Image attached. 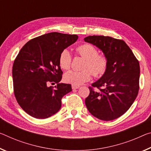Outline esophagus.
<instances>
[{"instance_id":"esophagus-1","label":"esophagus","mask_w":151,"mask_h":151,"mask_svg":"<svg viewBox=\"0 0 151 151\" xmlns=\"http://www.w3.org/2000/svg\"><path fill=\"white\" fill-rule=\"evenodd\" d=\"M79 87H80L79 85H72V88H73V89H76V88H78Z\"/></svg>"}]
</instances>
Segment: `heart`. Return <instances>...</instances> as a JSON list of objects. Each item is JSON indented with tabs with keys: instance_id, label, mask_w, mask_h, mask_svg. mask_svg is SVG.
I'll list each match as a JSON object with an SVG mask.
<instances>
[{
	"instance_id": "b5f03b06",
	"label": "heart",
	"mask_w": 151,
	"mask_h": 151,
	"mask_svg": "<svg viewBox=\"0 0 151 151\" xmlns=\"http://www.w3.org/2000/svg\"><path fill=\"white\" fill-rule=\"evenodd\" d=\"M76 51L86 60L83 71L69 70L64 74V80L67 83L80 85L91 79L92 75L95 77H101L106 73L108 66V61L106 56H99L98 50L93 45L88 44L81 45ZM71 54L67 49L63 50L59 56V64L64 70L70 68ZM92 72L91 73L90 71Z\"/></svg>"
}]
</instances>
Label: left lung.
Here are the masks:
<instances>
[{"label": "left lung", "instance_id": "1", "mask_svg": "<svg viewBox=\"0 0 151 151\" xmlns=\"http://www.w3.org/2000/svg\"><path fill=\"white\" fill-rule=\"evenodd\" d=\"M84 40L101 50L108 61L106 73L88 87L85 105L95 118L113 120L125 114L137 97L139 62L123 40L103 35H90Z\"/></svg>", "mask_w": 151, "mask_h": 151}]
</instances>
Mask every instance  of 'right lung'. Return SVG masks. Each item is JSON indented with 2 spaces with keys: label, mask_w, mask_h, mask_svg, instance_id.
I'll return each mask as SVG.
<instances>
[{
  "label": "right lung",
  "mask_w": 151,
  "mask_h": 151,
  "mask_svg": "<svg viewBox=\"0 0 151 151\" xmlns=\"http://www.w3.org/2000/svg\"><path fill=\"white\" fill-rule=\"evenodd\" d=\"M78 35L52 32L33 38L24 45L14 61L15 96L26 113L37 119L53 116L61 108V99L70 92V84L60 83L63 71L61 52L78 40ZM57 85L54 88L50 84Z\"/></svg>",
  "instance_id": "right-lung-1"
}]
</instances>
